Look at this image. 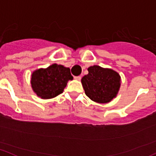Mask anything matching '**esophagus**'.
I'll return each mask as SVG.
<instances>
[{
	"label": "esophagus",
	"mask_w": 156,
	"mask_h": 156,
	"mask_svg": "<svg viewBox=\"0 0 156 156\" xmlns=\"http://www.w3.org/2000/svg\"><path fill=\"white\" fill-rule=\"evenodd\" d=\"M75 79L78 80V81H80V80L81 79V76H80V75H79V76H75Z\"/></svg>",
	"instance_id": "obj_1"
}]
</instances>
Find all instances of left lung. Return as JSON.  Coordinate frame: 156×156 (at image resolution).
<instances>
[{"instance_id": "left-lung-1", "label": "left lung", "mask_w": 156, "mask_h": 156, "mask_svg": "<svg viewBox=\"0 0 156 156\" xmlns=\"http://www.w3.org/2000/svg\"><path fill=\"white\" fill-rule=\"evenodd\" d=\"M88 75L81 79L85 94L91 100L107 103L117 96L120 86V76L117 73L99 66L88 68Z\"/></svg>"}]
</instances>
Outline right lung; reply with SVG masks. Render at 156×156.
<instances>
[{
	"instance_id": "1",
	"label": "right lung",
	"mask_w": 156,
	"mask_h": 156,
	"mask_svg": "<svg viewBox=\"0 0 156 156\" xmlns=\"http://www.w3.org/2000/svg\"><path fill=\"white\" fill-rule=\"evenodd\" d=\"M70 69L62 65L52 64L32 74L31 85L42 99H51L63 93L69 80H73Z\"/></svg>"
}]
</instances>
